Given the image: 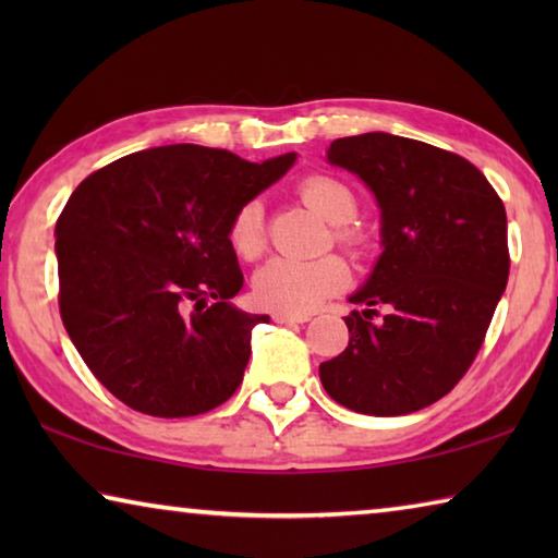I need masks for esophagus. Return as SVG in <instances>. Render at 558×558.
<instances>
[{"mask_svg": "<svg viewBox=\"0 0 558 558\" xmlns=\"http://www.w3.org/2000/svg\"><path fill=\"white\" fill-rule=\"evenodd\" d=\"M272 319L280 325H295V323H307L310 315H290V313H276Z\"/></svg>", "mask_w": 558, "mask_h": 558, "instance_id": "34e87169", "label": "esophagus"}]
</instances>
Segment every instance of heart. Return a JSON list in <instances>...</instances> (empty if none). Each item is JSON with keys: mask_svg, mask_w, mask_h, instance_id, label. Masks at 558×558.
<instances>
[{"mask_svg": "<svg viewBox=\"0 0 558 558\" xmlns=\"http://www.w3.org/2000/svg\"><path fill=\"white\" fill-rule=\"evenodd\" d=\"M298 194L310 211L332 223L335 245L352 258L364 256L366 235L352 226L359 214V199L352 186L337 177L313 174L298 186ZM229 243L235 256L243 260H256L266 253V214L258 199L245 202L235 209L229 223ZM347 282L349 266L335 253L313 260L270 258L253 276V298L272 313L302 315L347 288Z\"/></svg>", "mask_w": 558, "mask_h": 558, "instance_id": "obj_1", "label": "heart"}]
</instances>
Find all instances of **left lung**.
<instances>
[{
    "label": "left lung",
    "mask_w": 558,
    "mask_h": 558,
    "mask_svg": "<svg viewBox=\"0 0 558 558\" xmlns=\"http://www.w3.org/2000/svg\"><path fill=\"white\" fill-rule=\"evenodd\" d=\"M327 159L372 186L384 253L349 298L366 310L344 317L349 344L319 379L356 413L421 411L456 389L485 342L509 278L505 204L465 157L418 140L366 132L335 140Z\"/></svg>",
    "instance_id": "left-lung-1"
}]
</instances>
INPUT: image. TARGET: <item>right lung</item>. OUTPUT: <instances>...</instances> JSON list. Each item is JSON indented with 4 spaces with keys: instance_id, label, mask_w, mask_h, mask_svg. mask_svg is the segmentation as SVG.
I'll list each match as a JSON object with an SVG mask.
<instances>
[{
    "instance_id": "obj_1",
    "label": "right lung",
    "mask_w": 558,
    "mask_h": 558,
    "mask_svg": "<svg viewBox=\"0 0 558 558\" xmlns=\"http://www.w3.org/2000/svg\"><path fill=\"white\" fill-rule=\"evenodd\" d=\"M292 162L295 155L256 165L229 149L165 145L120 157L75 186L56 221L59 310L116 399L186 418L239 389L251 332L268 315L229 302L243 288L229 223Z\"/></svg>"
}]
</instances>
